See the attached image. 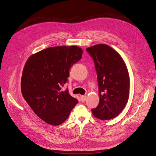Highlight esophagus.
<instances>
[{"mask_svg":"<svg viewBox=\"0 0 156 156\" xmlns=\"http://www.w3.org/2000/svg\"><path fill=\"white\" fill-rule=\"evenodd\" d=\"M81 99L82 101H85V100H87V96H81Z\"/></svg>","mask_w":156,"mask_h":156,"instance_id":"34e87169","label":"esophagus"}]
</instances>
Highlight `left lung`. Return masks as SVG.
<instances>
[{
	"label": "left lung",
	"mask_w": 156,
	"mask_h": 156,
	"mask_svg": "<svg viewBox=\"0 0 156 156\" xmlns=\"http://www.w3.org/2000/svg\"><path fill=\"white\" fill-rule=\"evenodd\" d=\"M94 59L99 85L100 102L92 109L97 119L111 120L119 115L128 101L129 75L120 55L106 44L86 49Z\"/></svg>",
	"instance_id": "8db88e82"
}]
</instances>
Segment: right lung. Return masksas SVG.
Returning a JSON list of instances; mask_svg holds the SVG:
<instances>
[{"label":"right lung","mask_w":156,"mask_h":156,"mask_svg":"<svg viewBox=\"0 0 156 156\" xmlns=\"http://www.w3.org/2000/svg\"><path fill=\"white\" fill-rule=\"evenodd\" d=\"M78 46H56L32 55L23 68L21 90L32 110L47 124L58 126L66 120L78 103L68 90L69 71L81 59Z\"/></svg>","instance_id":"right-lung-1"}]
</instances>
